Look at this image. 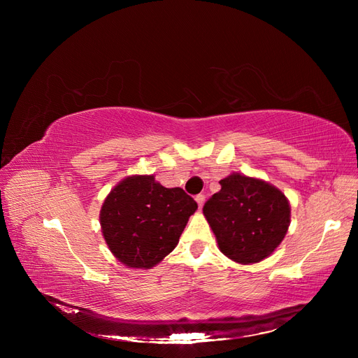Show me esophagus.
<instances>
[{
	"mask_svg": "<svg viewBox=\"0 0 358 358\" xmlns=\"http://www.w3.org/2000/svg\"><path fill=\"white\" fill-rule=\"evenodd\" d=\"M204 200H206V197L203 196V194H199V196L196 197V201L199 203V208H200V209L203 208V204H204Z\"/></svg>",
	"mask_w": 358,
	"mask_h": 358,
	"instance_id": "1",
	"label": "esophagus"
}]
</instances>
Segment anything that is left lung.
Wrapping results in <instances>:
<instances>
[{"label": "left lung", "instance_id": "left-lung-1", "mask_svg": "<svg viewBox=\"0 0 358 358\" xmlns=\"http://www.w3.org/2000/svg\"><path fill=\"white\" fill-rule=\"evenodd\" d=\"M220 183L221 189L203 208L220 251L239 264L263 262L288 231V199L272 183L241 173H231Z\"/></svg>", "mask_w": 358, "mask_h": 358}]
</instances>
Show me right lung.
<instances>
[{"mask_svg":"<svg viewBox=\"0 0 358 358\" xmlns=\"http://www.w3.org/2000/svg\"><path fill=\"white\" fill-rule=\"evenodd\" d=\"M196 210L182 188L162 187L154 175L127 176L104 199L101 233L117 262L152 268L176 248Z\"/></svg>","mask_w":358,"mask_h":358,"instance_id":"right-lung-1","label":"right lung"}]
</instances>
